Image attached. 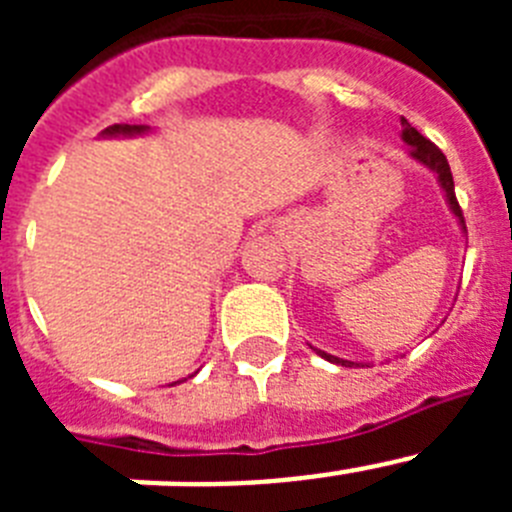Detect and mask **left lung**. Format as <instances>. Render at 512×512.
Segmentation results:
<instances>
[{"instance_id": "1", "label": "left lung", "mask_w": 512, "mask_h": 512, "mask_svg": "<svg viewBox=\"0 0 512 512\" xmlns=\"http://www.w3.org/2000/svg\"><path fill=\"white\" fill-rule=\"evenodd\" d=\"M402 122V140L410 146V156L415 158V161H420L423 166H428L431 171H436L438 174V182H441L443 192H446V200H449L451 210H454V215L459 217L461 228H467L464 225V212H461L459 207V200H456V192H454V176H451V169H449V161H446V156H443L441 148L436 146V143H431L428 138H423V135L418 133V130L410 125L405 117H400ZM320 356H325L328 361H336V364L341 366H351V361H343V359H336V356L325 354V351H318Z\"/></svg>"}]
</instances>
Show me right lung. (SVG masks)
Here are the masks:
<instances>
[{"instance_id":"add662e5","label":"right lung","mask_w":512,"mask_h":512,"mask_svg":"<svg viewBox=\"0 0 512 512\" xmlns=\"http://www.w3.org/2000/svg\"><path fill=\"white\" fill-rule=\"evenodd\" d=\"M146 125H112L104 130V135H133V133H146Z\"/></svg>"}]
</instances>
